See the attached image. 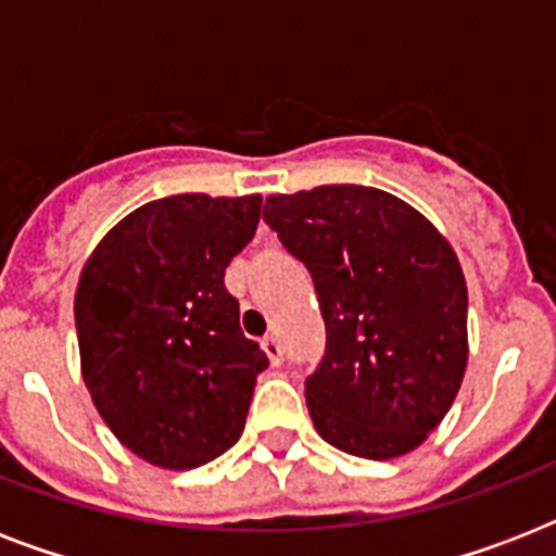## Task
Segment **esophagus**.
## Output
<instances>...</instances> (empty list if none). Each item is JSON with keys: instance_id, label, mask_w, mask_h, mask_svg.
Here are the masks:
<instances>
[{"instance_id": "obj_1", "label": "esophagus", "mask_w": 556, "mask_h": 556, "mask_svg": "<svg viewBox=\"0 0 556 556\" xmlns=\"http://www.w3.org/2000/svg\"><path fill=\"white\" fill-rule=\"evenodd\" d=\"M262 349H265V355H268L270 364H274V366L282 364V343H279L277 338L262 340Z\"/></svg>"}]
</instances>
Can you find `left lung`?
Wrapping results in <instances>:
<instances>
[{
  "label": "left lung",
  "instance_id": "obj_1",
  "mask_svg": "<svg viewBox=\"0 0 556 556\" xmlns=\"http://www.w3.org/2000/svg\"><path fill=\"white\" fill-rule=\"evenodd\" d=\"M262 218L308 268L326 320V355L305 378L317 432L371 462L418 447L467 369L456 251L418 210L375 187L268 195Z\"/></svg>",
  "mask_w": 556,
  "mask_h": 556
}]
</instances>
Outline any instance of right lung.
<instances>
[{
  "instance_id": "add662e5",
  "label": "right lung",
  "mask_w": 556,
  "mask_h": 556,
  "mask_svg": "<svg viewBox=\"0 0 556 556\" xmlns=\"http://www.w3.org/2000/svg\"><path fill=\"white\" fill-rule=\"evenodd\" d=\"M260 216L262 195H169L121 218L83 265V380L109 430L150 465L192 470L242 435L268 357L239 329L225 268Z\"/></svg>"
}]
</instances>
